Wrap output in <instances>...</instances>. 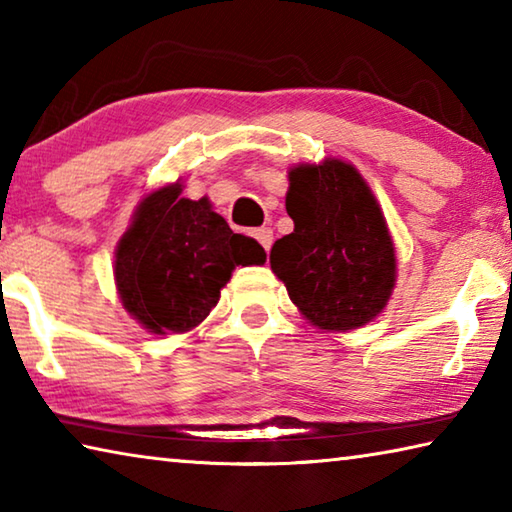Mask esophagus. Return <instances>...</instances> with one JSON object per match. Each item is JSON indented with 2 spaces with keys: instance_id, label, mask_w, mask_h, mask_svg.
Here are the masks:
<instances>
[{
  "instance_id": "34e87169",
  "label": "esophagus",
  "mask_w": 512,
  "mask_h": 512,
  "mask_svg": "<svg viewBox=\"0 0 512 512\" xmlns=\"http://www.w3.org/2000/svg\"><path fill=\"white\" fill-rule=\"evenodd\" d=\"M255 239L259 241V244L264 246V250H271V244H273V230H271V228H257V230H255Z\"/></svg>"
}]
</instances>
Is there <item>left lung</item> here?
I'll use <instances>...</instances> for the list:
<instances>
[{"mask_svg": "<svg viewBox=\"0 0 512 512\" xmlns=\"http://www.w3.org/2000/svg\"><path fill=\"white\" fill-rule=\"evenodd\" d=\"M293 232L271 248V271L302 318L348 332L386 309L397 282L395 244L375 194L352 162L325 158L289 169Z\"/></svg>", "mask_w": 512, "mask_h": 512, "instance_id": "1", "label": "left lung"}]
</instances>
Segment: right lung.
Returning <instances> with one entry per match:
<instances>
[{"instance_id": "obj_1", "label": "right lung", "mask_w": 512, "mask_h": 512, "mask_svg": "<svg viewBox=\"0 0 512 512\" xmlns=\"http://www.w3.org/2000/svg\"><path fill=\"white\" fill-rule=\"evenodd\" d=\"M167 183L137 203L115 250V287L124 309L146 332H192L210 316L237 266L266 262L255 239L230 230L210 198L180 196Z\"/></svg>"}]
</instances>
